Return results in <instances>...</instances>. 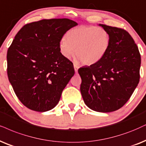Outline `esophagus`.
<instances>
[{
    "instance_id": "1",
    "label": "esophagus",
    "mask_w": 146,
    "mask_h": 146,
    "mask_svg": "<svg viewBox=\"0 0 146 146\" xmlns=\"http://www.w3.org/2000/svg\"><path fill=\"white\" fill-rule=\"evenodd\" d=\"M73 65H74V69H75V73H77V71H78V69H79V66L78 65H77L76 64H73Z\"/></svg>"
}]
</instances>
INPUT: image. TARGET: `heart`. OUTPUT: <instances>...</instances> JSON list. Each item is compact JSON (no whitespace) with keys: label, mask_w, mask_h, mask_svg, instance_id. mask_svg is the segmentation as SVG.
<instances>
[{"label":"heart","mask_w":146,"mask_h":146,"mask_svg":"<svg viewBox=\"0 0 146 146\" xmlns=\"http://www.w3.org/2000/svg\"><path fill=\"white\" fill-rule=\"evenodd\" d=\"M110 44V34L106 29L92 25H81L68 31L66 38L59 42V50L64 58L75 54L76 60L86 65L100 61L108 51Z\"/></svg>","instance_id":"heart-1"}]
</instances>
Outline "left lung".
Returning <instances> with one entry per match:
<instances>
[{"mask_svg": "<svg viewBox=\"0 0 146 146\" xmlns=\"http://www.w3.org/2000/svg\"><path fill=\"white\" fill-rule=\"evenodd\" d=\"M99 25L109 32L110 47L100 61L79 69L80 91L90 108L110 112L124 106L139 84L141 55L126 30Z\"/></svg>", "mask_w": 146, "mask_h": 146, "instance_id": "8db88e82", "label": "left lung"}]
</instances>
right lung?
<instances>
[{"mask_svg": "<svg viewBox=\"0 0 146 146\" xmlns=\"http://www.w3.org/2000/svg\"><path fill=\"white\" fill-rule=\"evenodd\" d=\"M77 23L42 19L25 25L7 51V75L24 106L37 112L52 109L75 74L73 64L59 50L63 35Z\"/></svg>", "mask_w": 146, "mask_h": 146, "instance_id": "1", "label": "right lung"}]
</instances>
